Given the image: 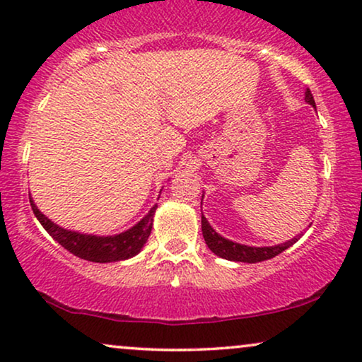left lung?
<instances>
[{"mask_svg": "<svg viewBox=\"0 0 362 362\" xmlns=\"http://www.w3.org/2000/svg\"><path fill=\"white\" fill-rule=\"evenodd\" d=\"M305 102L310 103L313 108L316 107L313 93H311L310 88H306L305 92ZM201 229H202V235H204L207 247H209L217 257H222V259L232 260V262H245V264H257V262L274 259L275 255L281 254V252L288 249V247L293 245L295 242L300 239V235H296L293 239L286 240L285 244L272 245V247H252V245L239 244V242H232L229 239H226V237H222L221 234H217V232L211 227L209 222H207L204 214H202V211H201Z\"/></svg>", "mask_w": 362, "mask_h": 362, "instance_id": "8db88e82", "label": "left lung"}]
</instances>
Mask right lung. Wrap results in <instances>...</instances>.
Listing matches in <instances>:
<instances>
[{"instance_id":"right-lung-1","label":"right lung","mask_w":362,"mask_h":362,"mask_svg":"<svg viewBox=\"0 0 362 362\" xmlns=\"http://www.w3.org/2000/svg\"><path fill=\"white\" fill-rule=\"evenodd\" d=\"M34 216L41 222V226L47 230V234L57 240L64 249H67L71 254L81 257L83 260L95 262V264H108V262H120L135 257L138 252L146 244L148 237L151 234L153 217L156 212V204L148 211V214L138 221L135 226L125 232L115 235H93L82 234V232L69 230L64 227L54 224L51 219H47L37 206L34 204L33 197H29Z\"/></svg>"}]
</instances>
